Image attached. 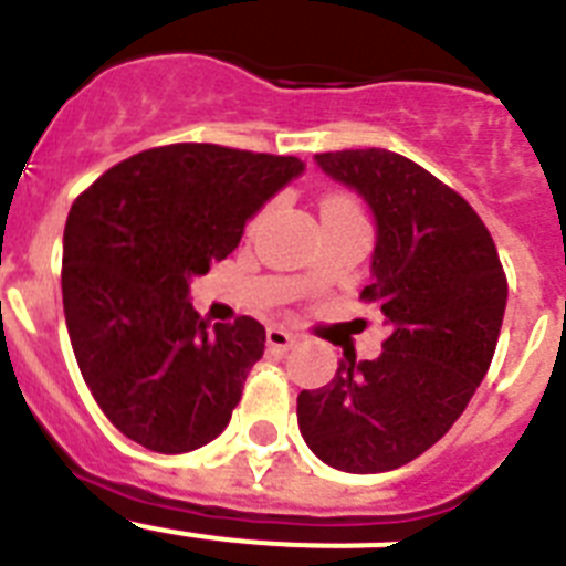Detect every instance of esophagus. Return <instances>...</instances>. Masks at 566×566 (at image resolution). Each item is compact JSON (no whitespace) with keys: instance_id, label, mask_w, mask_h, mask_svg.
I'll return each mask as SVG.
<instances>
[{"instance_id":"esophagus-1","label":"esophagus","mask_w":566,"mask_h":566,"mask_svg":"<svg viewBox=\"0 0 566 566\" xmlns=\"http://www.w3.org/2000/svg\"><path fill=\"white\" fill-rule=\"evenodd\" d=\"M294 334L292 332H286V328H280V326H272L266 332V343H269V348H274V352H289V348H292L294 345Z\"/></svg>"}]
</instances>
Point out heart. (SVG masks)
<instances>
[{
  "label": "heart",
  "instance_id": "heart-1",
  "mask_svg": "<svg viewBox=\"0 0 566 566\" xmlns=\"http://www.w3.org/2000/svg\"><path fill=\"white\" fill-rule=\"evenodd\" d=\"M319 214H323V218H352V221H363L359 207L352 198H345V195H332V198H326L323 207H319Z\"/></svg>",
  "mask_w": 566,
  "mask_h": 566
}]
</instances>
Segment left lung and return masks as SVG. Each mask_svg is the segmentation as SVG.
<instances>
[{"mask_svg":"<svg viewBox=\"0 0 566 566\" xmlns=\"http://www.w3.org/2000/svg\"><path fill=\"white\" fill-rule=\"evenodd\" d=\"M377 223L371 286L391 328L377 359L345 354L334 379L300 391V433L345 473H382L437 444L490 368L507 306L496 243L462 195L391 149L314 155Z\"/></svg>","mask_w":566,"mask_h":566,"instance_id":"1","label":"left lung"}]
</instances>
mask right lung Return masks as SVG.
Segmentation results:
<instances>
[{
	"label": "right lung",
	"instance_id": "obj_1",
	"mask_svg": "<svg viewBox=\"0 0 566 566\" xmlns=\"http://www.w3.org/2000/svg\"><path fill=\"white\" fill-rule=\"evenodd\" d=\"M294 155L169 144L115 164L70 207L62 300L73 354L104 417L155 453L212 442L266 348L189 303V280L240 243L252 214L303 175Z\"/></svg>",
	"mask_w": 566,
	"mask_h": 566
}]
</instances>
